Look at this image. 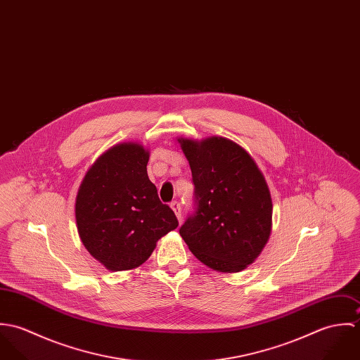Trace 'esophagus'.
<instances>
[{"label": "esophagus", "instance_id": "esophagus-1", "mask_svg": "<svg viewBox=\"0 0 360 360\" xmlns=\"http://www.w3.org/2000/svg\"><path fill=\"white\" fill-rule=\"evenodd\" d=\"M170 207L173 209V212H174L176 217L179 219V221H181V206H180V204H179L177 201H173V202L170 204Z\"/></svg>", "mask_w": 360, "mask_h": 360}]
</instances>
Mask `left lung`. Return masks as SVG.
<instances>
[{
	"label": "left lung",
	"mask_w": 360,
	"mask_h": 360,
	"mask_svg": "<svg viewBox=\"0 0 360 360\" xmlns=\"http://www.w3.org/2000/svg\"><path fill=\"white\" fill-rule=\"evenodd\" d=\"M177 141L195 186V210L180 227V236L213 270L247 269L271 231L273 204L264 176L251 155L224 137Z\"/></svg>",
	"instance_id": "left-lung-1"
}]
</instances>
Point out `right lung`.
I'll use <instances>...</instances> for the list:
<instances>
[{"label": "right lung", "instance_id": "1", "mask_svg": "<svg viewBox=\"0 0 360 360\" xmlns=\"http://www.w3.org/2000/svg\"><path fill=\"white\" fill-rule=\"evenodd\" d=\"M148 159L141 144H117L94 162L79 187L75 213L80 240L110 271L143 264L156 241L179 226L148 179Z\"/></svg>", "mask_w": 360, "mask_h": 360}]
</instances>
